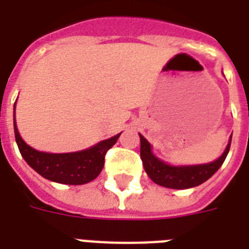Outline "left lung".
Segmentation results:
<instances>
[{"mask_svg": "<svg viewBox=\"0 0 249 249\" xmlns=\"http://www.w3.org/2000/svg\"><path fill=\"white\" fill-rule=\"evenodd\" d=\"M232 136V134H231ZM141 138V159L143 163L144 170L152 181L159 186L168 187V189L183 190L195 187L201 185L203 182L212 177L220 166L224 164L225 159L230 150L231 144V137L229 141L228 146L225 148L224 154L217 160L208 164H200V165H183L174 166L164 163L158 159L151 151V144L148 143L147 140L142 134Z\"/></svg>", "mask_w": 249, "mask_h": 249, "instance_id": "left-lung-1", "label": "left lung"}]
</instances>
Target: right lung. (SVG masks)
<instances>
[{
  "label": "right lung",
  "mask_w": 249,
  "mask_h": 249,
  "mask_svg": "<svg viewBox=\"0 0 249 249\" xmlns=\"http://www.w3.org/2000/svg\"><path fill=\"white\" fill-rule=\"evenodd\" d=\"M15 115V108H14ZM14 133L21 156L31 168L49 181L64 185H84L97 178L105 165V156L116 143L120 134L101 141L99 143L83 151L68 154H49L37 151L21 140L14 116Z\"/></svg>",
  "instance_id": "right-lung-1"
}]
</instances>
